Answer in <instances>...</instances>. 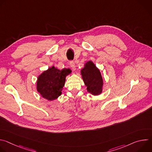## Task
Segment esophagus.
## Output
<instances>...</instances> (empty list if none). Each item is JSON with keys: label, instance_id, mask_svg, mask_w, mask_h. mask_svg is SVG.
Returning <instances> with one entry per match:
<instances>
[{"label": "esophagus", "instance_id": "1", "mask_svg": "<svg viewBox=\"0 0 152 152\" xmlns=\"http://www.w3.org/2000/svg\"><path fill=\"white\" fill-rule=\"evenodd\" d=\"M70 67L72 68V69L73 70H76V66H75V64L74 62H73V61L70 62Z\"/></svg>", "mask_w": 152, "mask_h": 152}]
</instances>
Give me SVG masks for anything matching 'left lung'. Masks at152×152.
I'll return each mask as SVG.
<instances>
[{
    "label": "left lung",
    "mask_w": 152,
    "mask_h": 152,
    "mask_svg": "<svg viewBox=\"0 0 152 152\" xmlns=\"http://www.w3.org/2000/svg\"><path fill=\"white\" fill-rule=\"evenodd\" d=\"M82 78L87 91L93 96H99L103 91V80L100 70L92 61L86 62L80 70Z\"/></svg>",
    "instance_id": "left-lung-1"
}]
</instances>
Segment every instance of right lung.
<instances>
[{
    "instance_id": "obj_1",
    "label": "right lung",
    "mask_w": 152,
    "mask_h": 152,
    "mask_svg": "<svg viewBox=\"0 0 152 152\" xmlns=\"http://www.w3.org/2000/svg\"><path fill=\"white\" fill-rule=\"evenodd\" d=\"M70 69H58L52 66L43 72L37 77V91L41 96L49 101L54 100L62 94L66 78L70 75Z\"/></svg>"
}]
</instances>
